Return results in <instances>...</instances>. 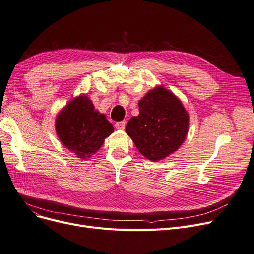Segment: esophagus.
I'll return each instance as SVG.
<instances>
[{"label": "esophagus", "instance_id": "34e87169", "mask_svg": "<svg viewBox=\"0 0 254 254\" xmlns=\"http://www.w3.org/2000/svg\"><path fill=\"white\" fill-rule=\"evenodd\" d=\"M115 127L119 130H124L126 128V121H119V123L115 124Z\"/></svg>", "mask_w": 254, "mask_h": 254}]
</instances>
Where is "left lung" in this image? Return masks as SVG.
I'll list each match as a JSON object with an SVG mask.
<instances>
[{"label": "left lung", "instance_id": "obj_1", "mask_svg": "<svg viewBox=\"0 0 254 254\" xmlns=\"http://www.w3.org/2000/svg\"><path fill=\"white\" fill-rule=\"evenodd\" d=\"M189 127V115L182 102L166 88L158 86L139 102V115L126 127L139 152L156 162L179 149Z\"/></svg>", "mask_w": 254, "mask_h": 254}]
</instances>
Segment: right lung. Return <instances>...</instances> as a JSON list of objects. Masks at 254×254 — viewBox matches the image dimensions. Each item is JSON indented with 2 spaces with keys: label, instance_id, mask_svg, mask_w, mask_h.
<instances>
[{
  "label": "right lung",
  "instance_id": "add662e5",
  "mask_svg": "<svg viewBox=\"0 0 254 254\" xmlns=\"http://www.w3.org/2000/svg\"><path fill=\"white\" fill-rule=\"evenodd\" d=\"M56 131L62 144L80 159H88L113 133V126L82 94L66 105L56 118Z\"/></svg>",
  "mask_w": 254,
  "mask_h": 254
}]
</instances>
